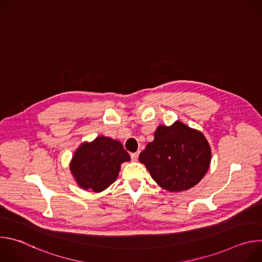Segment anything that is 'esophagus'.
<instances>
[{
  "mask_svg": "<svg viewBox=\"0 0 262 262\" xmlns=\"http://www.w3.org/2000/svg\"><path fill=\"white\" fill-rule=\"evenodd\" d=\"M130 158H132V160H133L134 162H137V161H138V159H139V152L132 154V155H130Z\"/></svg>",
  "mask_w": 262,
  "mask_h": 262,
  "instance_id": "34e87169",
  "label": "esophagus"
}]
</instances>
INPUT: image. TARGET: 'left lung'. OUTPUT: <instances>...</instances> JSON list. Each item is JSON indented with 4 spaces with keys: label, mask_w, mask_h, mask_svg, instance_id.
<instances>
[{
    "label": "left lung",
    "mask_w": 262,
    "mask_h": 262,
    "mask_svg": "<svg viewBox=\"0 0 262 262\" xmlns=\"http://www.w3.org/2000/svg\"><path fill=\"white\" fill-rule=\"evenodd\" d=\"M152 179L166 191L182 192L195 186L208 171L211 149L205 136L175 121L159 125L155 139L139 157Z\"/></svg>",
    "instance_id": "left-lung-1"
}]
</instances>
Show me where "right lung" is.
Here are the masks:
<instances>
[{"label":"right lung","mask_w":262,"mask_h":262,"mask_svg":"<svg viewBox=\"0 0 262 262\" xmlns=\"http://www.w3.org/2000/svg\"><path fill=\"white\" fill-rule=\"evenodd\" d=\"M129 161V155L119 141L98 136L79 146L69 169L80 188L99 193L115 182L121 164Z\"/></svg>","instance_id":"obj_1"}]
</instances>
